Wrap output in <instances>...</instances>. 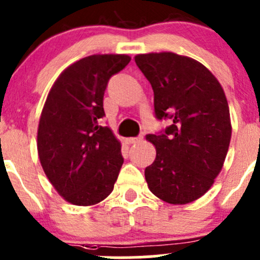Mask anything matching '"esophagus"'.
<instances>
[{
	"label": "esophagus",
	"instance_id": "34e87169",
	"mask_svg": "<svg viewBox=\"0 0 260 260\" xmlns=\"http://www.w3.org/2000/svg\"><path fill=\"white\" fill-rule=\"evenodd\" d=\"M140 141H142V137H131V138H127L125 142H127L128 145H132V143H137L140 142Z\"/></svg>",
	"mask_w": 260,
	"mask_h": 260
}]
</instances>
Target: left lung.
<instances>
[{
  "instance_id": "obj_1",
  "label": "left lung",
  "mask_w": 260,
  "mask_h": 260,
  "mask_svg": "<svg viewBox=\"0 0 260 260\" xmlns=\"http://www.w3.org/2000/svg\"><path fill=\"white\" fill-rule=\"evenodd\" d=\"M151 83L154 113L170 118L161 135H147L156 158L145 170L153 195L185 205L205 195L220 174L232 138L229 106L219 80L201 62L175 52L138 54Z\"/></svg>"
}]
</instances>
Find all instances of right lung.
Segmentation results:
<instances>
[{
  "mask_svg": "<svg viewBox=\"0 0 260 260\" xmlns=\"http://www.w3.org/2000/svg\"><path fill=\"white\" fill-rule=\"evenodd\" d=\"M129 61L124 54L83 57L59 75L44 104L39 158L57 193L73 205H95L113 191L123 165L120 142L99 119L108 80Z\"/></svg>",
  "mask_w": 260,
  "mask_h": 260,
  "instance_id": "1",
  "label": "right lung"
}]
</instances>
